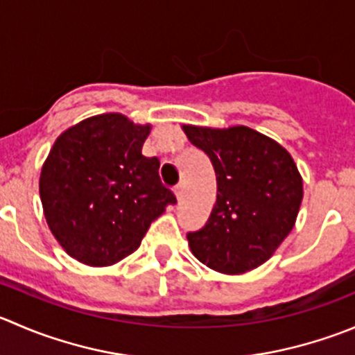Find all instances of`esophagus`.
Returning <instances> with one entry per match:
<instances>
[{"label":"esophagus","instance_id":"obj_1","mask_svg":"<svg viewBox=\"0 0 355 355\" xmlns=\"http://www.w3.org/2000/svg\"><path fill=\"white\" fill-rule=\"evenodd\" d=\"M184 192H185V184H184V182H180V184L175 187V196H177V199H182Z\"/></svg>","mask_w":355,"mask_h":355}]
</instances>
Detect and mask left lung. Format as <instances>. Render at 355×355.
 Returning a JSON list of instances; mask_svg holds the SVG:
<instances>
[{
    "label": "left lung",
    "instance_id": "1",
    "mask_svg": "<svg viewBox=\"0 0 355 355\" xmlns=\"http://www.w3.org/2000/svg\"><path fill=\"white\" fill-rule=\"evenodd\" d=\"M216 173L208 222L189 232L192 254L222 274H243L269 260L297 222L304 180L291 154L248 126L182 125Z\"/></svg>",
    "mask_w": 355,
    "mask_h": 355
}]
</instances>
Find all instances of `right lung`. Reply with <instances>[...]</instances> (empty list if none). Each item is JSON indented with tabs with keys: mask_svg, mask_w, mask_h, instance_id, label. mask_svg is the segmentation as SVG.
<instances>
[{
	"mask_svg": "<svg viewBox=\"0 0 355 355\" xmlns=\"http://www.w3.org/2000/svg\"><path fill=\"white\" fill-rule=\"evenodd\" d=\"M150 125L119 112L86 118L58 135L40 175L44 218L65 253L90 267L114 265L142 243L177 198L157 157L142 156Z\"/></svg>",
	"mask_w": 355,
	"mask_h": 355,
	"instance_id": "obj_1",
	"label": "right lung"
}]
</instances>
